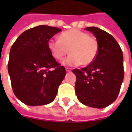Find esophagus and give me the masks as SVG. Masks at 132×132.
Instances as JSON below:
<instances>
[{
    "mask_svg": "<svg viewBox=\"0 0 132 132\" xmlns=\"http://www.w3.org/2000/svg\"><path fill=\"white\" fill-rule=\"evenodd\" d=\"M65 70H66L67 72H70L72 70V68H65Z\"/></svg>",
    "mask_w": 132,
    "mask_h": 132,
    "instance_id": "obj_1",
    "label": "esophagus"
}]
</instances>
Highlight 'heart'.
<instances>
[{
  "mask_svg": "<svg viewBox=\"0 0 132 132\" xmlns=\"http://www.w3.org/2000/svg\"><path fill=\"white\" fill-rule=\"evenodd\" d=\"M48 47L53 57L63 60L65 65H88L93 63L98 53L99 45L97 39L79 29L73 28L64 31L59 36V39H50Z\"/></svg>",
  "mask_w": 132,
  "mask_h": 132,
  "instance_id": "heart-1",
  "label": "heart"
}]
</instances>
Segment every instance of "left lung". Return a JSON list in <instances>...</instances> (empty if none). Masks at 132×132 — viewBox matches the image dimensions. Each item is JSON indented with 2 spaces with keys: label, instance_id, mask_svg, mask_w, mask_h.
<instances>
[{
  "label": "left lung",
  "instance_id": "left-lung-1",
  "mask_svg": "<svg viewBox=\"0 0 132 132\" xmlns=\"http://www.w3.org/2000/svg\"><path fill=\"white\" fill-rule=\"evenodd\" d=\"M99 45L98 53L86 68L73 69L75 91L81 104L101 109L112 104L119 94L124 77L123 56L119 44L109 33L97 27H87Z\"/></svg>",
  "mask_w": 132,
  "mask_h": 132
}]
</instances>
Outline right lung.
<instances>
[{"label": "right lung", "mask_w": 132, "mask_h": 132, "mask_svg": "<svg viewBox=\"0 0 132 132\" xmlns=\"http://www.w3.org/2000/svg\"><path fill=\"white\" fill-rule=\"evenodd\" d=\"M61 29L39 26L22 33L9 53L8 72L15 96L28 106L50 104L66 74L50 52L49 39Z\"/></svg>", "instance_id": "1"}]
</instances>
